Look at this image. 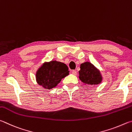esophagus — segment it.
Listing matches in <instances>:
<instances>
[{
	"mask_svg": "<svg viewBox=\"0 0 132 132\" xmlns=\"http://www.w3.org/2000/svg\"><path fill=\"white\" fill-rule=\"evenodd\" d=\"M72 73L74 75H77V72L75 70H72Z\"/></svg>",
	"mask_w": 132,
	"mask_h": 132,
	"instance_id": "esophagus-1",
	"label": "esophagus"
}]
</instances>
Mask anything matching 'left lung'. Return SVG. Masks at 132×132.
<instances>
[{
  "label": "left lung",
  "instance_id": "obj_1",
  "mask_svg": "<svg viewBox=\"0 0 132 132\" xmlns=\"http://www.w3.org/2000/svg\"><path fill=\"white\" fill-rule=\"evenodd\" d=\"M79 78L85 84L88 85H98L102 81V76L97 68L90 62L80 64Z\"/></svg>",
  "mask_w": 132,
  "mask_h": 132
}]
</instances>
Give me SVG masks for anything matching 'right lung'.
<instances>
[{"instance_id":"1","label":"right lung","mask_w":132,"mask_h":132,"mask_svg":"<svg viewBox=\"0 0 132 132\" xmlns=\"http://www.w3.org/2000/svg\"><path fill=\"white\" fill-rule=\"evenodd\" d=\"M69 72L67 65L63 62L54 60L45 62L36 71V80L40 86L50 90L56 86Z\"/></svg>"}]
</instances>
